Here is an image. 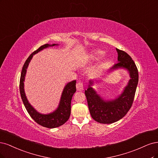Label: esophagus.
I'll list each match as a JSON object with an SVG mask.
<instances>
[{
  "label": "esophagus",
  "instance_id": "34e87169",
  "mask_svg": "<svg viewBox=\"0 0 158 158\" xmlns=\"http://www.w3.org/2000/svg\"><path fill=\"white\" fill-rule=\"evenodd\" d=\"M84 85L83 83L81 81H79V82L76 84V88H77V90L79 91H82L83 90Z\"/></svg>",
  "mask_w": 158,
  "mask_h": 158
}]
</instances>
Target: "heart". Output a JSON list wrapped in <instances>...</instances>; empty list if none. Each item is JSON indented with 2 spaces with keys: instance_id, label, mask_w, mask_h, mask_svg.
<instances>
[{
  "instance_id": "obj_1",
  "label": "heart",
  "mask_w": 158,
  "mask_h": 158,
  "mask_svg": "<svg viewBox=\"0 0 158 158\" xmlns=\"http://www.w3.org/2000/svg\"><path fill=\"white\" fill-rule=\"evenodd\" d=\"M104 54V52L103 51H102V50H95V51H94L92 53V55H91V58H92L94 60H98L101 56H102Z\"/></svg>"
}]
</instances>
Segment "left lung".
<instances>
[{
    "mask_svg": "<svg viewBox=\"0 0 158 158\" xmlns=\"http://www.w3.org/2000/svg\"><path fill=\"white\" fill-rule=\"evenodd\" d=\"M118 54V63L111 68H125L129 71L131 79L123 93L113 100L104 101L91 87L90 81L87 90L85 91L89 109L93 119L100 123L110 124L123 118L127 114L132 105L139 82V72L136 65L130 56L123 50L116 48Z\"/></svg>",
    "mask_w": 158,
    "mask_h": 158,
    "instance_id": "obj_1",
    "label": "left lung"
}]
</instances>
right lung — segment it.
<instances>
[{"label": "right lung", "mask_w": 158, "mask_h": 158, "mask_svg": "<svg viewBox=\"0 0 158 158\" xmlns=\"http://www.w3.org/2000/svg\"><path fill=\"white\" fill-rule=\"evenodd\" d=\"M54 45L56 44H53L52 45H50L48 44H45L41 46V47H40L37 50H35L29 56L26 61H25L22 68L21 77H20L19 81L20 94H21L23 103L28 114L31 117V118L39 125L50 129L56 128V127L62 125L68 120L71 114V101H72L73 94L76 92V81H72V82H69L65 85L62 96H61L58 108L54 112L47 115L40 114L38 113L31 106V104L29 103L24 92L23 81L25 79V73H26V69L33 56L45 48Z\"/></svg>", "instance_id": "add662e5"}]
</instances>
